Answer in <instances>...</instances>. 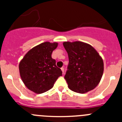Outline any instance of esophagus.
<instances>
[{
  "instance_id": "1",
  "label": "esophagus",
  "mask_w": 122,
  "mask_h": 122,
  "mask_svg": "<svg viewBox=\"0 0 122 122\" xmlns=\"http://www.w3.org/2000/svg\"><path fill=\"white\" fill-rule=\"evenodd\" d=\"M61 70H62L63 74H64V68H61Z\"/></svg>"
}]
</instances>
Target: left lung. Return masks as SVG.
<instances>
[{
    "label": "left lung",
    "mask_w": 122,
    "mask_h": 122,
    "mask_svg": "<svg viewBox=\"0 0 122 122\" xmlns=\"http://www.w3.org/2000/svg\"><path fill=\"white\" fill-rule=\"evenodd\" d=\"M69 63L65 79L69 88L79 93L93 90L100 82L104 70L102 58L89 44L64 42Z\"/></svg>",
    "instance_id": "8db88e82"
}]
</instances>
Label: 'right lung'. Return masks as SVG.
I'll return each mask as SVG.
<instances>
[{"label":"right lung","instance_id":"right-lung-1","mask_svg":"<svg viewBox=\"0 0 122 122\" xmlns=\"http://www.w3.org/2000/svg\"><path fill=\"white\" fill-rule=\"evenodd\" d=\"M57 43L45 42L35 46L25 55L19 65V73L25 86L40 94L50 90L62 71L52 58Z\"/></svg>","mask_w":122,"mask_h":122}]
</instances>
